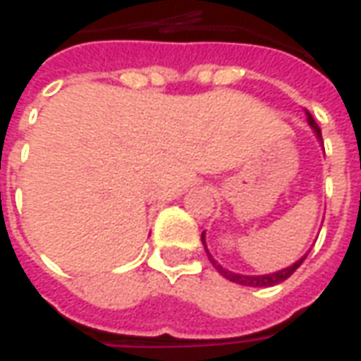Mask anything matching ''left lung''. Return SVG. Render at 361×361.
Masks as SVG:
<instances>
[{"instance_id": "1", "label": "left lung", "mask_w": 361, "mask_h": 361, "mask_svg": "<svg viewBox=\"0 0 361 361\" xmlns=\"http://www.w3.org/2000/svg\"><path fill=\"white\" fill-rule=\"evenodd\" d=\"M305 116H307V123L311 126V129H313V133L317 135V139L321 142H323V137H321V129H319V126L315 123V119L311 118L310 111H305ZM201 242H203L204 245V251H207V255H209V261L212 263V267L216 269V271L224 276V279H228L230 282H235V284H242V286H251V288H269V286H274V284H280V282H284V280L288 279V276H292L294 274V271L298 269V267L302 265L303 261H305V257H307V253L303 255L302 259H298L294 265L286 267V269H282V271H276V272H271V274H257V276H253V274H238V272H232L228 271V269H224L222 265H219L214 259H212V255L209 253V250H207V242H204V232L201 234Z\"/></svg>"}]
</instances>
